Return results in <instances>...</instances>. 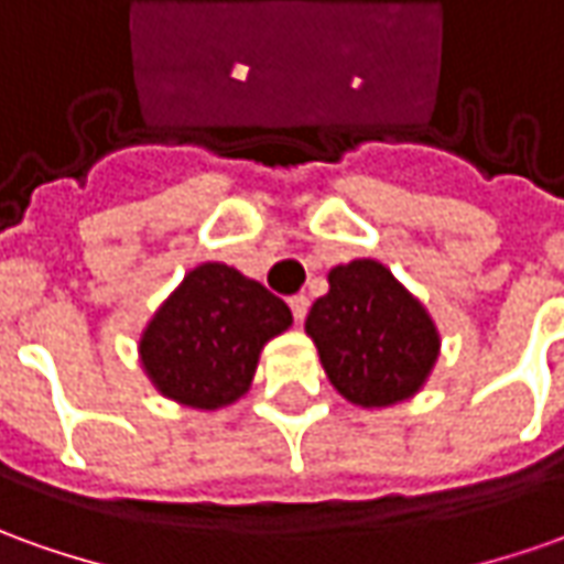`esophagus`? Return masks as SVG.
Listing matches in <instances>:
<instances>
[{"label":"esophagus","mask_w":564,"mask_h":564,"mask_svg":"<svg viewBox=\"0 0 564 564\" xmlns=\"http://www.w3.org/2000/svg\"><path fill=\"white\" fill-rule=\"evenodd\" d=\"M290 308H293V317L302 324V321H305V314H308V296H293L290 299Z\"/></svg>","instance_id":"esophagus-1"}]
</instances>
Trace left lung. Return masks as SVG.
<instances>
[{
	"instance_id": "8db88e82",
	"label": "left lung",
	"mask_w": 564,
	"mask_h": 564,
	"mask_svg": "<svg viewBox=\"0 0 564 564\" xmlns=\"http://www.w3.org/2000/svg\"><path fill=\"white\" fill-rule=\"evenodd\" d=\"M305 317L333 389L358 408L411 401L435 370L442 333L426 305L377 259L330 268Z\"/></svg>"
}]
</instances>
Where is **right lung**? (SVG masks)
<instances>
[{"mask_svg":"<svg viewBox=\"0 0 564 564\" xmlns=\"http://www.w3.org/2000/svg\"><path fill=\"white\" fill-rule=\"evenodd\" d=\"M286 302L225 262L191 268L138 336V361L163 398L221 411L250 392L262 348L290 330Z\"/></svg>","mask_w":564,"mask_h":564,"instance_id":"add662e5","label":"right lung"}]
</instances>
